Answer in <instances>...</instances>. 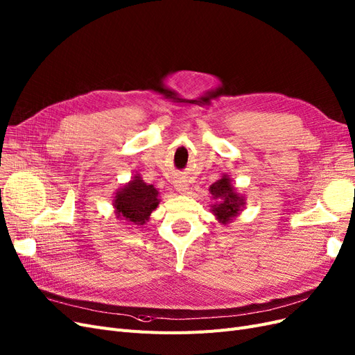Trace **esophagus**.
<instances>
[{"mask_svg":"<svg viewBox=\"0 0 355 355\" xmlns=\"http://www.w3.org/2000/svg\"><path fill=\"white\" fill-rule=\"evenodd\" d=\"M175 188H176V191H179V192H185V191L188 189L187 180H184V179H176V180H175Z\"/></svg>","mask_w":355,"mask_h":355,"instance_id":"34e87169","label":"esophagus"}]
</instances>
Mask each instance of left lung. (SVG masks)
<instances>
[{"label":"left lung","instance_id":"1","mask_svg":"<svg viewBox=\"0 0 355 355\" xmlns=\"http://www.w3.org/2000/svg\"><path fill=\"white\" fill-rule=\"evenodd\" d=\"M209 191L216 201L211 204V211L220 223H230L243 210L244 197L235 192L228 175H223L218 182H214Z\"/></svg>","mask_w":355,"mask_h":355}]
</instances>
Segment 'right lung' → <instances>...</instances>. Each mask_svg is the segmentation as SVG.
<instances>
[{
    "label": "right lung",
    "mask_w": 355,
    "mask_h": 355,
    "mask_svg": "<svg viewBox=\"0 0 355 355\" xmlns=\"http://www.w3.org/2000/svg\"><path fill=\"white\" fill-rule=\"evenodd\" d=\"M112 204L116 218L133 225H144L159 204L158 191L136 175L127 185L115 192Z\"/></svg>",
    "instance_id": "add662e5"
}]
</instances>
